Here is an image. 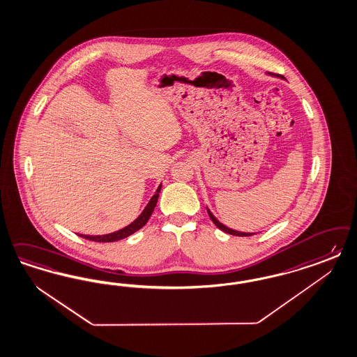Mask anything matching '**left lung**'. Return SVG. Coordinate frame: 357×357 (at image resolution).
I'll list each match as a JSON object with an SVG mask.
<instances>
[{"instance_id": "obj_1", "label": "left lung", "mask_w": 357, "mask_h": 357, "mask_svg": "<svg viewBox=\"0 0 357 357\" xmlns=\"http://www.w3.org/2000/svg\"><path fill=\"white\" fill-rule=\"evenodd\" d=\"M280 77H282V76L280 75ZM207 213H208V217H210V219L213 220V223H214L218 229H220L222 231H225V232H227V234H230V235H235V236H251V235H253L251 232H241V231L231 230L229 227H226L223 223H220L218 219L215 218V217L211 214V211H210L208 208H207Z\"/></svg>"}]
</instances>
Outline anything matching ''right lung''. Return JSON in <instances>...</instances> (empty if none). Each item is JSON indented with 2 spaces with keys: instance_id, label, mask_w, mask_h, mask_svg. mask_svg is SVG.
I'll return each mask as SVG.
<instances>
[{
  "instance_id": "obj_1",
  "label": "right lung",
  "mask_w": 357,
  "mask_h": 357,
  "mask_svg": "<svg viewBox=\"0 0 357 357\" xmlns=\"http://www.w3.org/2000/svg\"><path fill=\"white\" fill-rule=\"evenodd\" d=\"M161 184L159 185L156 193L151 198L150 202L147 204V206L144 207V210L142 211V214H140L138 218L135 219L134 222H131L128 226H126V227H123V229H121V230L114 231V232H112V234H106V235H82V234H80L79 236L84 238V239H88V241H92V242L110 243L116 242V241H121V239H125L127 236L132 235L134 232L140 230V229L149 222L151 214H152L153 208L156 206V202H158Z\"/></svg>"
}]
</instances>
